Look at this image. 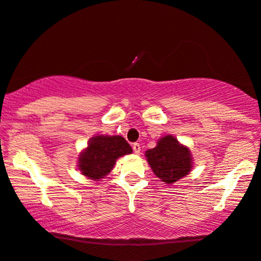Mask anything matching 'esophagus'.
Masks as SVG:
<instances>
[{
    "label": "esophagus",
    "instance_id": "34e87169",
    "mask_svg": "<svg viewBox=\"0 0 261 261\" xmlns=\"http://www.w3.org/2000/svg\"><path fill=\"white\" fill-rule=\"evenodd\" d=\"M133 150L135 154H140L141 151V144L140 143H134L133 144Z\"/></svg>",
    "mask_w": 261,
    "mask_h": 261
}]
</instances>
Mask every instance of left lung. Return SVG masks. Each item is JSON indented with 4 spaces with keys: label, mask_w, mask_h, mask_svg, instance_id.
<instances>
[{
    "label": "left lung",
    "mask_w": 261,
    "mask_h": 261,
    "mask_svg": "<svg viewBox=\"0 0 261 261\" xmlns=\"http://www.w3.org/2000/svg\"><path fill=\"white\" fill-rule=\"evenodd\" d=\"M145 156L155 175L166 184L178 181L192 168L190 150L171 135L162 137L155 148L145 151Z\"/></svg>",
    "instance_id": "obj_1"
}]
</instances>
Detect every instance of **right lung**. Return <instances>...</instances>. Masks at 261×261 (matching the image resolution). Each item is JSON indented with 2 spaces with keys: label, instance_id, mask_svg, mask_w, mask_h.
Segmentation results:
<instances>
[{
  "label": "right lung",
  "instance_id": "right-lung-1",
  "mask_svg": "<svg viewBox=\"0 0 261 261\" xmlns=\"http://www.w3.org/2000/svg\"><path fill=\"white\" fill-rule=\"evenodd\" d=\"M130 144L120 136H95L80 155L79 168L90 179H101L109 174L119 156L131 154Z\"/></svg>",
  "mask_w": 261,
  "mask_h": 261
}]
</instances>
